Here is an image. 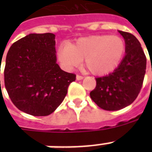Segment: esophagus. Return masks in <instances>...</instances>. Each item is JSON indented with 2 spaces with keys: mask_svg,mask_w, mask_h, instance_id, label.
Masks as SVG:
<instances>
[{
  "mask_svg": "<svg viewBox=\"0 0 152 152\" xmlns=\"http://www.w3.org/2000/svg\"><path fill=\"white\" fill-rule=\"evenodd\" d=\"M83 76H80V75H76V80H83Z\"/></svg>",
  "mask_w": 152,
  "mask_h": 152,
  "instance_id": "34e87169",
  "label": "esophagus"
}]
</instances>
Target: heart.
Returning <instances> with one entry per match:
<instances>
[{
    "label": "heart",
    "mask_w": 152,
    "mask_h": 152,
    "mask_svg": "<svg viewBox=\"0 0 152 152\" xmlns=\"http://www.w3.org/2000/svg\"><path fill=\"white\" fill-rule=\"evenodd\" d=\"M125 51V42L121 37L102 34L81 38L72 45H61L57 57L66 69L77 67L84 59V64L91 73L104 75L118 67Z\"/></svg>",
    "instance_id": "b5f03b06"
}]
</instances>
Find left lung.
Listing matches in <instances>:
<instances>
[{"mask_svg":"<svg viewBox=\"0 0 152 152\" xmlns=\"http://www.w3.org/2000/svg\"><path fill=\"white\" fill-rule=\"evenodd\" d=\"M125 39V56L117 69L97 77L91 99L105 110H119L132 104L139 95L146 72V56L138 39L129 32L118 31Z\"/></svg>","mask_w":152,"mask_h":152,"instance_id":"obj_1","label":"left lung"}]
</instances>
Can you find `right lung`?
I'll use <instances>...</instances> for the list:
<instances>
[{"mask_svg": "<svg viewBox=\"0 0 152 152\" xmlns=\"http://www.w3.org/2000/svg\"><path fill=\"white\" fill-rule=\"evenodd\" d=\"M55 34H30L12 45L6 57L4 85L20 110L47 116L61 103L76 75L57 64Z\"/></svg>", "mask_w": 152, "mask_h": 152, "instance_id": "add662e5", "label": "right lung"}]
</instances>
